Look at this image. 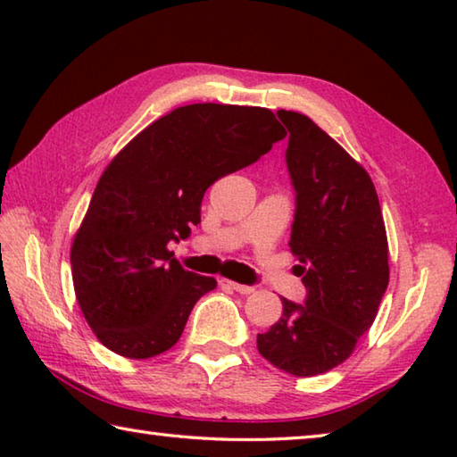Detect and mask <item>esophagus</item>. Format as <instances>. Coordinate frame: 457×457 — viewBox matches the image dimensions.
<instances>
[{"instance_id": "1", "label": "esophagus", "mask_w": 457, "mask_h": 457, "mask_svg": "<svg viewBox=\"0 0 457 457\" xmlns=\"http://www.w3.org/2000/svg\"><path fill=\"white\" fill-rule=\"evenodd\" d=\"M221 284L228 286V288H231V290L239 292V294H252L253 292L252 286H245V284H237V282H231V280H221Z\"/></svg>"}]
</instances>
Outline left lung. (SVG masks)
Wrapping results in <instances>:
<instances>
[{
    "instance_id": "1",
    "label": "left lung",
    "mask_w": 457,
    "mask_h": 457,
    "mask_svg": "<svg viewBox=\"0 0 457 457\" xmlns=\"http://www.w3.org/2000/svg\"><path fill=\"white\" fill-rule=\"evenodd\" d=\"M290 133L286 165L296 189L290 252L306 286L304 306L282 298L280 320L258 351L294 377H314L351 357L389 284V244L375 185L306 114L278 111Z\"/></svg>"
}]
</instances>
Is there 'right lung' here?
<instances>
[{
  "label": "right lung",
  "mask_w": 457,
  "mask_h": 457,
  "mask_svg": "<svg viewBox=\"0 0 457 457\" xmlns=\"http://www.w3.org/2000/svg\"><path fill=\"white\" fill-rule=\"evenodd\" d=\"M284 137L270 108L199 103L154 120L108 163L71 250L76 300L106 349L151 359L179 340L218 282L183 270L169 242L201 221L210 185Z\"/></svg>",
  "instance_id": "right-lung-1"
}]
</instances>
